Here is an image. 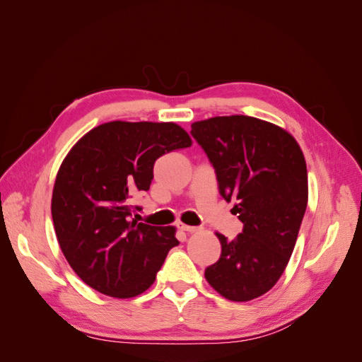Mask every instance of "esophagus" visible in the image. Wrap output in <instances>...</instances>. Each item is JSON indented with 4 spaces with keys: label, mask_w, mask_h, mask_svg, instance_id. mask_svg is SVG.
<instances>
[{
    "label": "esophagus",
    "mask_w": 362,
    "mask_h": 362,
    "mask_svg": "<svg viewBox=\"0 0 362 362\" xmlns=\"http://www.w3.org/2000/svg\"><path fill=\"white\" fill-rule=\"evenodd\" d=\"M178 228L181 229V231L189 233V234H193V233H198L199 231L198 226H189V225H184V223H180Z\"/></svg>",
    "instance_id": "obj_1"
}]
</instances>
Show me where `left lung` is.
<instances>
[{
    "label": "left lung",
    "mask_w": 362,
    "mask_h": 362,
    "mask_svg": "<svg viewBox=\"0 0 362 362\" xmlns=\"http://www.w3.org/2000/svg\"><path fill=\"white\" fill-rule=\"evenodd\" d=\"M192 136L243 222L234 240L216 233L222 254L205 269V279L228 300L257 299L282 276L298 240L308 204L303 152L288 131L243 115L199 120Z\"/></svg>",
    "instance_id": "8db88e82"
}]
</instances>
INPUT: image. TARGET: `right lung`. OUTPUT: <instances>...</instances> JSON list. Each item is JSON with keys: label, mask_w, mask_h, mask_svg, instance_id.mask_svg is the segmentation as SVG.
I'll list each match as a JSON object with an SVG mask.
<instances>
[{"label": "right lung", "mask_w": 362, "mask_h": 362, "mask_svg": "<svg viewBox=\"0 0 362 362\" xmlns=\"http://www.w3.org/2000/svg\"><path fill=\"white\" fill-rule=\"evenodd\" d=\"M192 146L173 122L113 120L84 134L64 157L54 182L51 214L69 266L93 290L117 299L146 291L168 252L175 226L131 218V198L149 190L154 163Z\"/></svg>", "instance_id": "obj_1"}]
</instances>
